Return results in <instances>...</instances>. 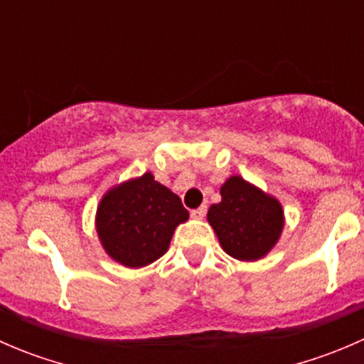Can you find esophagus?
<instances>
[{"label":"esophagus","mask_w":364,"mask_h":364,"mask_svg":"<svg viewBox=\"0 0 364 364\" xmlns=\"http://www.w3.org/2000/svg\"><path fill=\"white\" fill-rule=\"evenodd\" d=\"M205 211H208V208H205V205H200L199 209H193L192 211V216L196 220H203L204 216H205Z\"/></svg>","instance_id":"esophagus-1"}]
</instances>
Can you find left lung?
<instances>
[{"label": "left lung", "mask_w": 364, "mask_h": 364, "mask_svg": "<svg viewBox=\"0 0 364 364\" xmlns=\"http://www.w3.org/2000/svg\"><path fill=\"white\" fill-rule=\"evenodd\" d=\"M220 196L222 200L209 208L208 222L223 252L245 262L266 257L284 230L280 200L241 176H230Z\"/></svg>", "instance_id": "1"}]
</instances>
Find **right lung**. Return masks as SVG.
<instances>
[{"instance_id": "obj_1", "label": "right lung", "mask_w": 364, "mask_h": 364, "mask_svg": "<svg viewBox=\"0 0 364 364\" xmlns=\"http://www.w3.org/2000/svg\"><path fill=\"white\" fill-rule=\"evenodd\" d=\"M186 220L181 199L146 172L105 192L95 227L105 253L121 266L137 269L168 250L176 227Z\"/></svg>"}]
</instances>
